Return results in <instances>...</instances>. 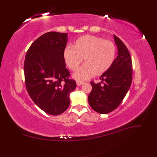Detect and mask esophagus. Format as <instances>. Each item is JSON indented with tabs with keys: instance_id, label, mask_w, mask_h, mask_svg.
Listing matches in <instances>:
<instances>
[{
	"instance_id": "1",
	"label": "esophagus",
	"mask_w": 157,
	"mask_h": 157,
	"mask_svg": "<svg viewBox=\"0 0 157 157\" xmlns=\"http://www.w3.org/2000/svg\"><path fill=\"white\" fill-rule=\"evenodd\" d=\"M84 83V82H83V81H77V86H81V85L83 84Z\"/></svg>"
}]
</instances>
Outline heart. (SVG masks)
<instances>
[{"label": "heart", "instance_id": "obj_1", "mask_svg": "<svg viewBox=\"0 0 157 157\" xmlns=\"http://www.w3.org/2000/svg\"><path fill=\"white\" fill-rule=\"evenodd\" d=\"M115 46L110 40L102 38L84 35L76 40L73 48L67 47L63 53L65 62L71 70H76L84 59V64L73 74L78 80H86L95 75L105 73L115 58Z\"/></svg>", "mask_w": 157, "mask_h": 157}]
</instances>
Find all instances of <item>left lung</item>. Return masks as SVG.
<instances>
[{
  "label": "left lung",
  "instance_id": "left-lung-1",
  "mask_svg": "<svg viewBox=\"0 0 157 157\" xmlns=\"http://www.w3.org/2000/svg\"><path fill=\"white\" fill-rule=\"evenodd\" d=\"M118 56L108 71L99 77L101 82H91L92 90L88 103L95 111L107 114L117 109L124 98L132 80V63L130 52L122 40L114 35ZM104 82L103 85L101 83Z\"/></svg>",
  "mask_w": 157,
  "mask_h": 157
}]
</instances>
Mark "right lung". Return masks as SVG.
Segmentation results:
<instances>
[{"label": "right lung", "instance_id": "right-lung-1", "mask_svg": "<svg viewBox=\"0 0 157 157\" xmlns=\"http://www.w3.org/2000/svg\"><path fill=\"white\" fill-rule=\"evenodd\" d=\"M67 33L48 32L31 45L24 62L25 85L36 105L51 115L67 110L70 93L76 88L65 67L64 50Z\"/></svg>", "mask_w": 157, "mask_h": 157}]
</instances>
